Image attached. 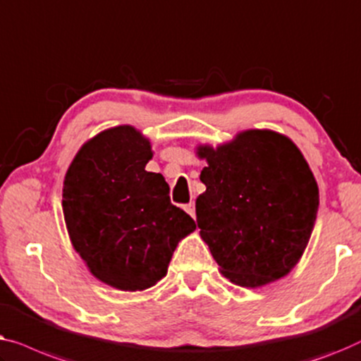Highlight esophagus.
<instances>
[{
	"label": "esophagus",
	"instance_id": "1",
	"mask_svg": "<svg viewBox=\"0 0 361 361\" xmlns=\"http://www.w3.org/2000/svg\"><path fill=\"white\" fill-rule=\"evenodd\" d=\"M185 211L190 214L191 217H196V211H195V202H190V204L185 206Z\"/></svg>",
	"mask_w": 361,
	"mask_h": 361
}]
</instances>
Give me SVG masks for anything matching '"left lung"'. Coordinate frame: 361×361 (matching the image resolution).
Masks as SVG:
<instances>
[{"instance_id": "8db88e82", "label": "left lung", "mask_w": 361, "mask_h": 361, "mask_svg": "<svg viewBox=\"0 0 361 361\" xmlns=\"http://www.w3.org/2000/svg\"><path fill=\"white\" fill-rule=\"evenodd\" d=\"M206 160L196 222L222 275L243 288L286 276L306 250L319 209V188L289 137L242 130L217 147H196Z\"/></svg>"}]
</instances>
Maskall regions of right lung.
Returning <instances> with one entry per match:
<instances>
[{"label":"right lung","mask_w":361,"mask_h":361,"mask_svg":"<svg viewBox=\"0 0 361 361\" xmlns=\"http://www.w3.org/2000/svg\"><path fill=\"white\" fill-rule=\"evenodd\" d=\"M150 140L116 126L85 142L63 180V217L75 252L94 278L121 291H144L169 271L176 245L196 229L170 202L160 173L145 170Z\"/></svg>","instance_id":"right-lung-1"}]
</instances>
